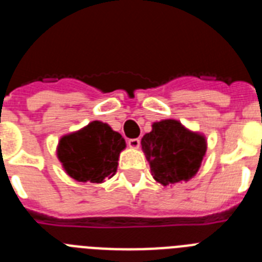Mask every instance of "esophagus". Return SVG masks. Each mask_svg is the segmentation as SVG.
Masks as SVG:
<instances>
[{
	"label": "esophagus",
	"instance_id": "1",
	"mask_svg": "<svg viewBox=\"0 0 262 262\" xmlns=\"http://www.w3.org/2000/svg\"><path fill=\"white\" fill-rule=\"evenodd\" d=\"M128 145L131 148H139V145H140V139H128Z\"/></svg>",
	"mask_w": 262,
	"mask_h": 262
}]
</instances>
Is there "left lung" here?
Instances as JSON below:
<instances>
[{
	"label": "left lung",
	"mask_w": 262,
	"mask_h": 262,
	"mask_svg": "<svg viewBox=\"0 0 262 262\" xmlns=\"http://www.w3.org/2000/svg\"><path fill=\"white\" fill-rule=\"evenodd\" d=\"M151 173L164 186L190 180L206 154V140L173 119L156 122L142 139Z\"/></svg>",
	"instance_id": "obj_1"
}]
</instances>
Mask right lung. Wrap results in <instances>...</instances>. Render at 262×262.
Wrapping results in <instances>:
<instances>
[{
	"mask_svg": "<svg viewBox=\"0 0 262 262\" xmlns=\"http://www.w3.org/2000/svg\"><path fill=\"white\" fill-rule=\"evenodd\" d=\"M126 147L122 135L94 120L85 128L60 140L57 156L72 178L80 182H102L117 172L118 157Z\"/></svg>",
	"mask_w": 262,
	"mask_h": 262,
	"instance_id": "add662e5",
	"label": "right lung"
}]
</instances>
